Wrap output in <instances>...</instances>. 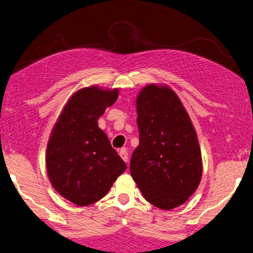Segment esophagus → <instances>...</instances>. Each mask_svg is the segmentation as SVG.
<instances>
[{
  "label": "esophagus",
  "mask_w": 253,
  "mask_h": 253,
  "mask_svg": "<svg viewBox=\"0 0 253 253\" xmlns=\"http://www.w3.org/2000/svg\"><path fill=\"white\" fill-rule=\"evenodd\" d=\"M120 156L125 162H128V160H129V159H128V151H127L126 148H123V149H121Z\"/></svg>",
  "instance_id": "34e87169"
}]
</instances>
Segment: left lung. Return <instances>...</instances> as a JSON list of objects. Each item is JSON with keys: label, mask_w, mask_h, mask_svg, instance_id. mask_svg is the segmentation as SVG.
Masks as SVG:
<instances>
[{"label": "left lung", "mask_w": 253, "mask_h": 253, "mask_svg": "<svg viewBox=\"0 0 253 253\" xmlns=\"http://www.w3.org/2000/svg\"><path fill=\"white\" fill-rule=\"evenodd\" d=\"M139 145L130 174L147 202L160 210L180 206L200 185L203 173L199 139L176 93L148 84L136 98Z\"/></svg>", "instance_id": "8db88e82"}]
</instances>
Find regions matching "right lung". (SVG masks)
I'll list each match as a JSON object with an SVG mask.
<instances>
[{
  "label": "right lung",
  "instance_id": "1",
  "mask_svg": "<svg viewBox=\"0 0 253 253\" xmlns=\"http://www.w3.org/2000/svg\"><path fill=\"white\" fill-rule=\"evenodd\" d=\"M118 93V88L96 85L78 90L62 108L49 137V180L59 194L78 206L100 201L127 168L97 125Z\"/></svg>",
  "mask_w": 253,
  "mask_h": 253
}]
</instances>
